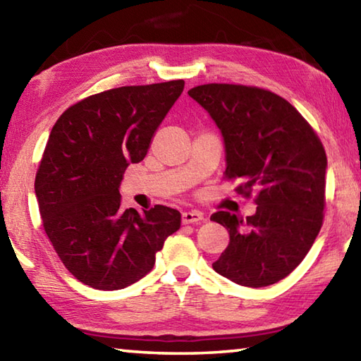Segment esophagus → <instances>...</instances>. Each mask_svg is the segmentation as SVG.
I'll list each match as a JSON object with an SVG mask.
<instances>
[{
	"instance_id": "1",
	"label": "esophagus",
	"mask_w": 361,
	"mask_h": 361,
	"mask_svg": "<svg viewBox=\"0 0 361 361\" xmlns=\"http://www.w3.org/2000/svg\"><path fill=\"white\" fill-rule=\"evenodd\" d=\"M204 219V215L199 210H189L181 213V223L191 224V223H200Z\"/></svg>"
}]
</instances>
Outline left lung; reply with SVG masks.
<instances>
[{
	"label": "left lung",
	"instance_id": "1",
	"mask_svg": "<svg viewBox=\"0 0 361 361\" xmlns=\"http://www.w3.org/2000/svg\"><path fill=\"white\" fill-rule=\"evenodd\" d=\"M188 95L221 132L226 176L242 180L240 192L258 191L256 213L247 219L229 212L212 215L229 232L213 269L242 286L277 283L299 266L322 228L323 145L296 108L269 90L204 84Z\"/></svg>",
	"mask_w": 361,
	"mask_h": 361
}]
</instances>
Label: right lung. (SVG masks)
<instances>
[{
  "mask_svg": "<svg viewBox=\"0 0 361 361\" xmlns=\"http://www.w3.org/2000/svg\"><path fill=\"white\" fill-rule=\"evenodd\" d=\"M183 89L178 79L106 90L70 106L52 127L35 194L59 258L90 288L135 283L180 229V212L170 207L122 210L119 186L126 169L145 159Z\"/></svg>",
  "mask_w": 361,
  "mask_h": 361,
  "instance_id": "obj_1",
  "label": "right lung"
}]
</instances>
